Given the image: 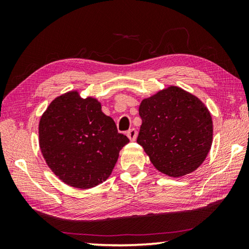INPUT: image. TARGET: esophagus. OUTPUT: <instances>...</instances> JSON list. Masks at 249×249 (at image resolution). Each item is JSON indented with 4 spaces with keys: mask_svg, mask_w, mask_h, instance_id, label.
<instances>
[{
    "mask_svg": "<svg viewBox=\"0 0 249 249\" xmlns=\"http://www.w3.org/2000/svg\"><path fill=\"white\" fill-rule=\"evenodd\" d=\"M137 135H138V131H137L135 128H131L127 131V137L130 141H135L137 139Z\"/></svg>",
    "mask_w": 249,
    "mask_h": 249,
    "instance_id": "esophagus-1",
    "label": "esophagus"
}]
</instances>
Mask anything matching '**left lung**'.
<instances>
[{
  "label": "left lung",
  "mask_w": 249,
  "mask_h": 249,
  "mask_svg": "<svg viewBox=\"0 0 249 249\" xmlns=\"http://www.w3.org/2000/svg\"><path fill=\"white\" fill-rule=\"evenodd\" d=\"M137 142L158 171L179 178L204 161L213 141V122L201 100L178 87L142 100Z\"/></svg>",
  "instance_id": "1"
}]
</instances>
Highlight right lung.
<instances>
[{
    "label": "right lung",
    "instance_id": "right-lung-1",
    "mask_svg": "<svg viewBox=\"0 0 249 249\" xmlns=\"http://www.w3.org/2000/svg\"><path fill=\"white\" fill-rule=\"evenodd\" d=\"M47 165L62 182L88 189L107 179L129 142L96 98L71 91L52 100L38 126Z\"/></svg>",
    "mask_w": 249,
    "mask_h": 249
}]
</instances>
